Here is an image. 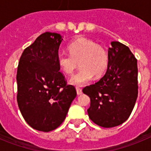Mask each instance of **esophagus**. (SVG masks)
I'll return each instance as SVG.
<instances>
[{
  "label": "esophagus",
  "instance_id": "obj_1",
  "mask_svg": "<svg viewBox=\"0 0 151 151\" xmlns=\"http://www.w3.org/2000/svg\"><path fill=\"white\" fill-rule=\"evenodd\" d=\"M76 92H77V94H78V95H80V94H82V89L80 88L76 87Z\"/></svg>",
  "mask_w": 151,
  "mask_h": 151
}]
</instances>
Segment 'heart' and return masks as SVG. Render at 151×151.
I'll return each instance as SVG.
<instances>
[{
	"mask_svg": "<svg viewBox=\"0 0 151 151\" xmlns=\"http://www.w3.org/2000/svg\"><path fill=\"white\" fill-rule=\"evenodd\" d=\"M70 55L59 53L57 63L66 74H72L78 63L80 69L69 78V83L74 85H85L93 78L101 77L106 71L109 62L106 50L92 40L78 38L68 46Z\"/></svg>",
	"mask_w": 151,
	"mask_h": 151,
	"instance_id": "heart-1",
	"label": "heart"
}]
</instances>
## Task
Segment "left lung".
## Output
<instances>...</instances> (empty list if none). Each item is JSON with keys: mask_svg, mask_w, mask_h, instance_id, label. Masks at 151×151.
<instances>
[{"mask_svg": "<svg viewBox=\"0 0 151 151\" xmlns=\"http://www.w3.org/2000/svg\"><path fill=\"white\" fill-rule=\"evenodd\" d=\"M107 70L82 91L91 99L89 118L101 127L112 128L127 120L138 97L137 60L127 46L112 41Z\"/></svg>", "mask_w": 151, "mask_h": 151, "instance_id": "left-lung-1", "label": "left lung"}]
</instances>
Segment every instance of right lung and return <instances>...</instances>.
Here are the masks:
<instances>
[{
	"label": "right lung",
	"instance_id": "obj_1",
	"mask_svg": "<svg viewBox=\"0 0 151 151\" xmlns=\"http://www.w3.org/2000/svg\"><path fill=\"white\" fill-rule=\"evenodd\" d=\"M63 36L46 32L24 50L17 69V103L26 122L32 129L48 132L66 119L76 97L67 85L57 63Z\"/></svg>",
	"mask_w": 151,
	"mask_h": 151
}]
</instances>
